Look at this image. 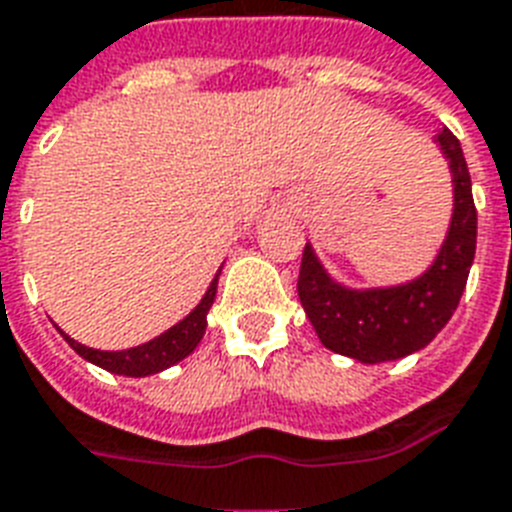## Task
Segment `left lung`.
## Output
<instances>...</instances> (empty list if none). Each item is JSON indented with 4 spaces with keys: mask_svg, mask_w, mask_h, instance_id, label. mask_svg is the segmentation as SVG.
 <instances>
[{
    "mask_svg": "<svg viewBox=\"0 0 512 512\" xmlns=\"http://www.w3.org/2000/svg\"><path fill=\"white\" fill-rule=\"evenodd\" d=\"M453 175V217L437 259L421 277L392 287L340 285L306 243L298 298L324 348L361 363H384L426 348L450 322L466 290L476 253V206L460 141L447 128L434 135Z\"/></svg>",
    "mask_w": 512,
    "mask_h": 512,
    "instance_id": "left-lung-1",
    "label": "left lung"
}]
</instances>
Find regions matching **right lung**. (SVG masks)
<instances>
[{
  "label": "right lung",
  "instance_id": "right-lung-1",
  "mask_svg": "<svg viewBox=\"0 0 512 512\" xmlns=\"http://www.w3.org/2000/svg\"><path fill=\"white\" fill-rule=\"evenodd\" d=\"M219 272L214 274V280H211L209 290L201 298V303L185 316L183 322H177L175 327H170L167 332L154 337V340L143 342V345H135V348L128 350H96L80 345L73 337H67L62 329H59V335L65 337L67 345L80 358H86V361L96 363V366L112 371V374H120V377H151V374H159V371L175 366L177 361L188 358L196 350L198 342H201V337H204L206 314H209L214 295H217Z\"/></svg>",
  "mask_w": 512,
  "mask_h": 512
}]
</instances>
